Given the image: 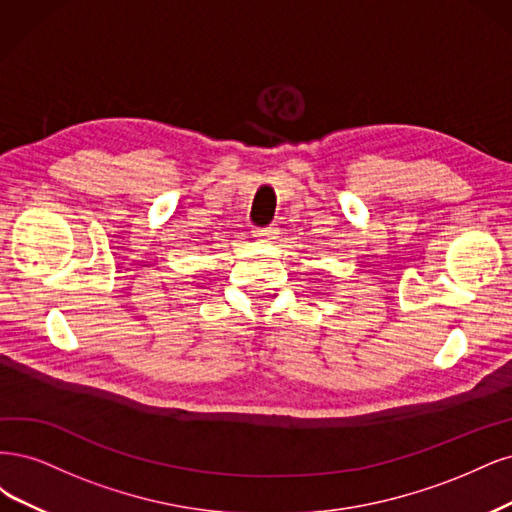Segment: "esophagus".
Masks as SVG:
<instances>
[{"label":"esophagus","mask_w":512,"mask_h":512,"mask_svg":"<svg viewBox=\"0 0 512 512\" xmlns=\"http://www.w3.org/2000/svg\"><path fill=\"white\" fill-rule=\"evenodd\" d=\"M255 238L257 240H274L276 238V229L274 227H259L255 229Z\"/></svg>","instance_id":"34e87169"}]
</instances>
